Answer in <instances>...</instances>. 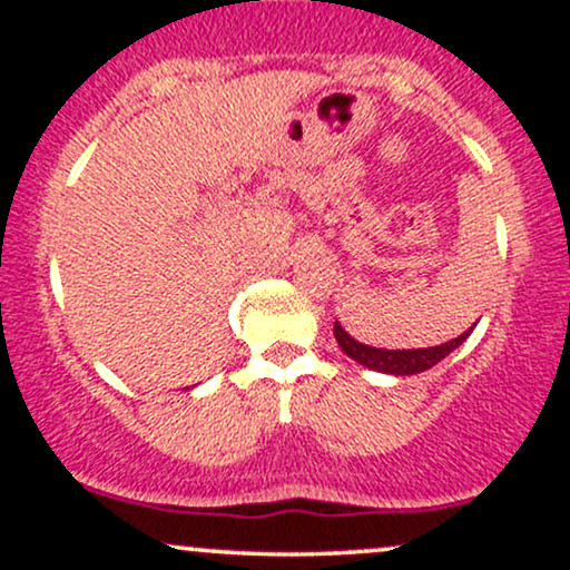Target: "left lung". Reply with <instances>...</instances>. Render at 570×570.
<instances>
[{
	"instance_id": "1",
	"label": "left lung",
	"mask_w": 570,
	"mask_h": 570,
	"mask_svg": "<svg viewBox=\"0 0 570 570\" xmlns=\"http://www.w3.org/2000/svg\"><path fill=\"white\" fill-rule=\"evenodd\" d=\"M469 335H472V326H469L463 335L448 340V343L442 345H431V348L389 351V348H372V345L358 343L356 337H351L348 332L343 330V324L335 322V340L340 348H343L345 356L353 358L356 364H362V367L383 372V375H394V377H407V375H417V372L431 370L434 364H440L444 356H450V353H453Z\"/></svg>"
}]
</instances>
